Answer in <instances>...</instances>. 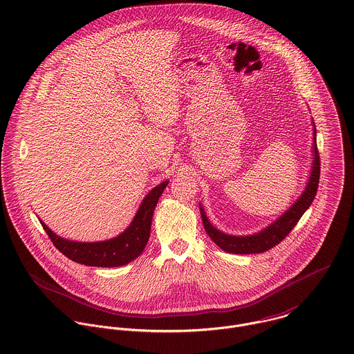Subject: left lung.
I'll list each match as a JSON object with an SVG mask.
<instances>
[{
    "label": "left lung",
    "instance_id": "left-lung-1",
    "mask_svg": "<svg viewBox=\"0 0 354 354\" xmlns=\"http://www.w3.org/2000/svg\"><path fill=\"white\" fill-rule=\"evenodd\" d=\"M315 136H316V127H315ZM316 140V137L313 138ZM315 160H313V167H312V174L308 183V187L302 196L287 210L277 221L270 224L266 230H263L259 234L251 236H231L225 235L216 230L210 221L207 220L203 209L201 207V214H202V221L205 231L207 235L212 237V240L224 251L232 252V254H255V252H263L279 244L286 236L288 235L294 227L298 224L301 220L302 214L308 210V207L312 205L317 187H319V180H320V155L317 151V144L315 141Z\"/></svg>",
    "mask_w": 354,
    "mask_h": 354
}]
</instances>
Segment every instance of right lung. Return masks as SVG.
<instances>
[{
    "label": "right lung",
    "mask_w": 354,
    "mask_h": 354,
    "mask_svg": "<svg viewBox=\"0 0 354 354\" xmlns=\"http://www.w3.org/2000/svg\"><path fill=\"white\" fill-rule=\"evenodd\" d=\"M167 184L169 181H165L155 187L144 198L129 228L111 240L96 243L71 241L53 234L42 221L41 224L55 247L67 258L88 266H122L136 259L142 252L151 232V223L155 206Z\"/></svg>",
    "instance_id": "obj_1"
}]
</instances>
